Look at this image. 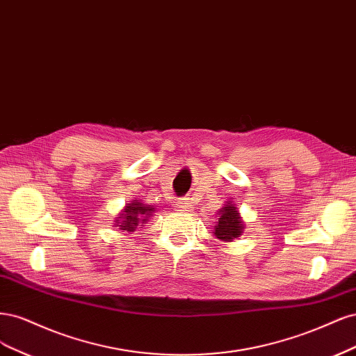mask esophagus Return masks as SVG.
<instances>
[{"label": "esophagus", "instance_id": "obj_1", "mask_svg": "<svg viewBox=\"0 0 356 356\" xmlns=\"http://www.w3.org/2000/svg\"><path fill=\"white\" fill-rule=\"evenodd\" d=\"M175 205H176L177 211H188L189 210V201H186V200H181V201L176 202Z\"/></svg>", "mask_w": 356, "mask_h": 356}]
</instances>
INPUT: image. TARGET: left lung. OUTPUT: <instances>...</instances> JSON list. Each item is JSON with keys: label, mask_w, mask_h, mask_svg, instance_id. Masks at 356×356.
Instances as JSON below:
<instances>
[{"label": "left lung", "mask_w": 356, "mask_h": 356, "mask_svg": "<svg viewBox=\"0 0 356 356\" xmlns=\"http://www.w3.org/2000/svg\"><path fill=\"white\" fill-rule=\"evenodd\" d=\"M232 200L234 198L227 200L223 204V207L217 211V222L216 226H213L214 236L219 238L220 241H225V243H232L235 238L243 235L245 229L243 217H241L236 204Z\"/></svg>", "instance_id": "obj_1"}]
</instances>
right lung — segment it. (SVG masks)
Returning <instances> with one entry per match:
<instances>
[{
    "instance_id": "obj_1",
    "label": "right lung",
    "mask_w": 356,
    "mask_h": 356,
    "mask_svg": "<svg viewBox=\"0 0 356 356\" xmlns=\"http://www.w3.org/2000/svg\"><path fill=\"white\" fill-rule=\"evenodd\" d=\"M155 209L152 205L143 204L139 198L133 200L131 202L125 204V207L121 210L115 219V226L125 232H134L137 226H143L151 217L154 216Z\"/></svg>"
}]
</instances>
